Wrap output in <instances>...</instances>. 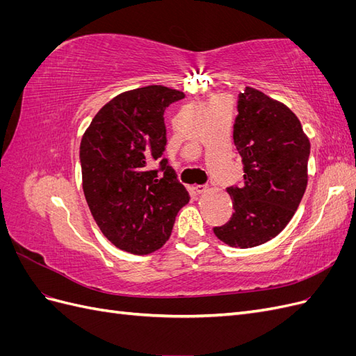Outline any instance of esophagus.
<instances>
[{
  "label": "esophagus",
  "instance_id": "1",
  "mask_svg": "<svg viewBox=\"0 0 356 356\" xmlns=\"http://www.w3.org/2000/svg\"><path fill=\"white\" fill-rule=\"evenodd\" d=\"M193 190H195V193H197V195H202V193L207 191V187H204V186H195V187H193Z\"/></svg>",
  "mask_w": 356,
  "mask_h": 356
}]
</instances>
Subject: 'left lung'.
<instances>
[{"label": "left lung", "mask_w": 356, "mask_h": 356, "mask_svg": "<svg viewBox=\"0 0 356 356\" xmlns=\"http://www.w3.org/2000/svg\"><path fill=\"white\" fill-rule=\"evenodd\" d=\"M238 113L233 141L242 157L243 184L227 188L234 212L213 233L245 250L273 239L294 217L307 187L310 143L297 115L260 90L246 88Z\"/></svg>", "instance_id": "obj_1"}]
</instances>
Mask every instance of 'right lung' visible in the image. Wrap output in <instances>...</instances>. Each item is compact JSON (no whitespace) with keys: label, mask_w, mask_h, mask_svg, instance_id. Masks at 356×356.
Segmentation results:
<instances>
[{"label":"right lung","mask_w":356,"mask_h":356,"mask_svg":"<svg viewBox=\"0 0 356 356\" xmlns=\"http://www.w3.org/2000/svg\"><path fill=\"white\" fill-rule=\"evenodd\" d=\"M184 96L165 86L123 92L102 106L81 138L86 202L105 238L126 252L160 250L178 211L190 200L161 157L165 110ZM156 163L159 170L152 169Z\"/></svg>","instance_id":"1"}]
</instances>
